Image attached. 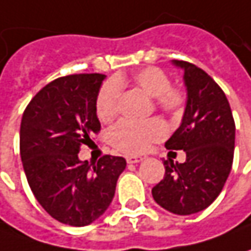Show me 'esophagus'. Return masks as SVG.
Instances as JSON below:
<instances>
[{
  "label": "esophagus",
  "instance_id": "1",
  "mask_svg": "<svg viewBox=\"0 0 251 251\" xmlns=\"http://www.w3.org/2000/svg\"><path fill=\"white\" fill-rule=\"evenodd\" d=\"M126 159H127V163H138L141 160H144V158L138 156V155H128Z\"/></svg>",
  "mask_w": 251,
  "mask_h": 251
}]
</instances>
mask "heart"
Instances as JSON below:
<instances>
[{
    "label": "heart",
    "instance_id": "obj_1",
    "mask_svg": "<svg viewBox=\"0 0 251 251\" xmlns=\"http://www.w3.org/2000/svg\"><path fill=\"white\" fill-rule=\"evenodd\" d=\"M132 81L147 95L155 98L160 110L178 116L186 104V93L180 88L170 86V78L156 67L142 68L132 74ZM124 78L109 81L101 86L96 100V111L101 121L113 120L120 109L121 86ZM166 134L165 126L156 119L147 121L121 120L109 132L111 145L124 153H141L150 148L155 141L162 140Z\"/></svg>",
    "mask_w": 251,
    "mask_h": 251
}]
</instances>
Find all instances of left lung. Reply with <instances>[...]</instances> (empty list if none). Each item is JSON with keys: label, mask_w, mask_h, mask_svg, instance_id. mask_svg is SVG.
Here are the masks:
<instances>
[{"label": "left lung", "mask_w": 251, "mask_h": 251, "mask_svg": "<svg viewBox=\"0 0 251 251\" xmlns=\"http://www.w3.org/2000/svg\"><path fill=\"white\" fill-rule=\"evenodd\" d=\"M172 64L184 71L187 101L181 124L165 147L183 150L186 160L163 162L165 177L152 188V197L172 214L191 215L209 207L225 186L233 163L235 120L225 93L205 71L187 61Z\"/></svg>", "instance_id": "8db88e82"}]
</instances>
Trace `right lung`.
Here are the masks:
<instances>
[{
	"instance_id": "obj_1",
	"label": "right lung",
	"mask_w": 251,
	"mask_h": 251,
	"mask_svg": "<svg viewBox=\"0 0 251 251\" xmlns=\"http://www.w3.org/2000/svg\"><path fill=\"white\" fill-rule=\"evenodd\" d=\"M106 75L57 78L36 93L25 109L19 148L30 190L58 222L86 226L113 201L126 159L106 155L95 165L79 160L83 144L99 132L96 100Z\"/></svg>"
}]
</instances>
